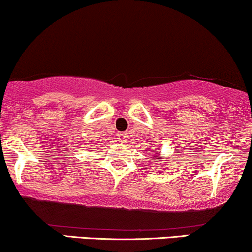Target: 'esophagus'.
<instances>
[{
    "label": "esophagus",
    "instance_id": "esophagus-1",
    "mask_svg": "<svg viewBox=\"0 0 252 252\" xmlns=\"http://www.w3.org/2000/svg\"><path fill=\"white\" fill-rule=\"evenodd\" d=\"M116 139H118L119 143H126L127 134L126 133H118L116 134Z\"/></svg>",
    "mask_w": 252,
    "mask_h": 252
}]
</instances>
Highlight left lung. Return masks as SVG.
Here are the masks:
<instances>
[{
    "label": "left lung",
    "mask_w": 252,
    "mask_h": 252,
    "mask_svg": "<svg viewBox=\"0 0 252 252\" xmlns=\"http://www.w3.org/2000/svg\"><path fill=\"white\" fill-rule=\"evenodd\" d=\"M149 153H150L151 154V150H150V149H149ZM158 155H159V151H158V153H155V154H154V155H153V158H158ZM156 161H158V159H156Z\"/></svg>",
    "instance_id": "1"
}]
</instances>
